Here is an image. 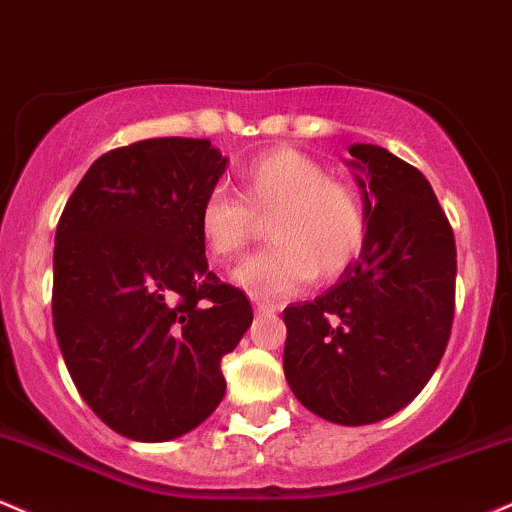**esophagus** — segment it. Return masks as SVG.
<instances>
[{"mask_svg": "<svg viewBox=\"0 0 512 512\" xmlns=\"http://www.w3.org/2000/svg\"><path fill=\"white\" fill-rule=\"evenodd\" d=\"M254 309H256V312H275V304L263 302V300H254Z\"/></svg>", "mask_w": 512, "mask_h": 512, "instance_id": "34e87169", "label": "esophagus"}]
</instances>
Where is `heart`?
I'll list each match as a JSON object with an SVG mask.
<instances>
[{"label":"heart","mask_w":512,"mask_h":512,"mask_svg":"<svg viewBox=\"0 0 512 512\" xmlns=\"http://www.w3.org/2000/svg\"><path fill=\"white\" fill-rule=\"evenodd\" d=\"M268 239L258 254L232 271V283L254 300H278L297 292L312 275L343 273L365 241V215L346 183L297 149H275L241 171V200L222 188L205 195L198 227L215 256L239 254L268 217Z\"/></svg>","instance_id":"heart-1"}]
</instances>
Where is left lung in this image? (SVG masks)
I'll return each instance as SVG.
<instances>
[{
  "label": "left lung",
  "instance_id": "obj_1",
  "mask_svg": "<svg viewBox=\"0 0 512 512\" xmlns=\"http://www.w3.org/2000/svg\"><path fill=\"white\" fill-rule=\"evenodd\" d=\"M365 241L336 285L285 307V380L338 426L411 404L445 353L455 314V234L416 166L377 145L348 147Z\"/></svg>",
  "mask_w": 512,
  "mask_h": 512
}]
</instances>
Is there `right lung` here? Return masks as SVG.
<instances>
[{"label": "right lung", "mask_w": 512, "mask_h": 512, "mask_svg": "<svg viewBox=\"0 0 512 512\" xmlns=\"http://www.w3.org/2000/svg\"><path fill=\"white\" fill-rule=\"evenodd\" d=\"M229 159L210 140L154 137L89 166L62 210L53 324L89 409L137 442H166L220 406L222 358L254 312L208 271L198 215Z\"/></svg>", "instance_id": "1"}]
</instances>
